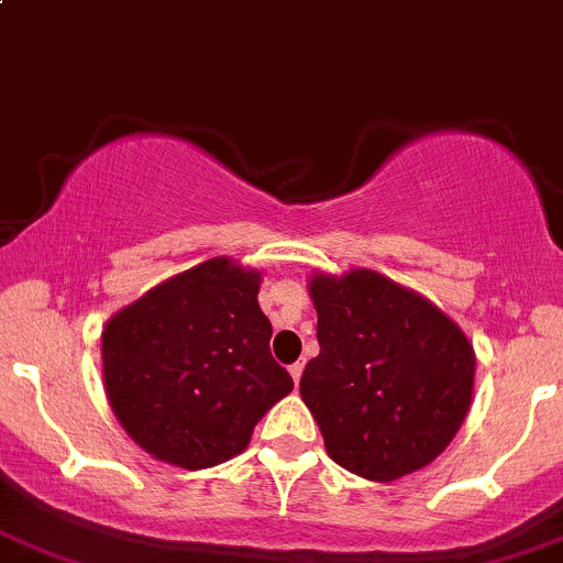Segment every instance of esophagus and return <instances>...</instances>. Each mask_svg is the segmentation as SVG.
Returning a JSON list of instances; mask_svg holds the SVG:
<instances>
[{
  "label": "esophagus",
  "mask_w": 563,
  "mask_h": 563,
  "mask_svg": "<svg viewBox=\"0 0 563 563\" xmlns=\"http://www.w3.org/2000/svg\"><path fill=\"white\" fill-rule=\"evenodd\" d=\"M300 374H303V363H292V366H289V376L295 379V385L300 382Z\"/></svg>",
  "instance_id": "esophagus-1"
}]
</instances>
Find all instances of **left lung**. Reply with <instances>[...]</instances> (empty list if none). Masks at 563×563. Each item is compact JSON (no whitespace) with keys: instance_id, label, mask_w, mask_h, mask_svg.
<instances>
[{"instance_id":"obj_1","label":"left lung","mask_w":563,"mask_h":563,"mask_svg":"<svg viewBox=\"0 0 563 563\" xmlns=\"http://www.w3.org/2000/svg\"><path fill=\"white\" fill-rule=\"evenodd\" d=\"M320 355L300 398L339 466L393 483L444 453L474 396L472 341L437 303L368 268L314 271Z\"/></svg>"}]
</instances>
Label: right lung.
<instances>
[{
	"mask_svg": "<svg viewBox=\"0 0 563 563\" xmlns=\"http://www.w3.org/2000/svg\"><path fill=\"white\" fill-rule=\"evenodd\" d=\"M263 271L211 257L159 282L102 328V385L132 442L170 466L211 468L252 442L292 390L271 357Z\"/></svg>",
	"mask_w": 563,
	"mask_h": 563,
	"instance_id": "1",
	"label": "right lung"
}]
</instances>
